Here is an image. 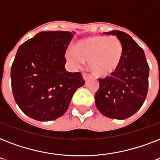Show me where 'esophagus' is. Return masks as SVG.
I'll list each match as a JSON object with an SVG mask.
<instances>
[{
  "mask_svg": "<svg viewBox=\"0 0 160 160\" xmlns=\"http://www.w3.org/2000/svg\"><path fill=\"white\" fill-rule=\"evenodd\" d=\"M90 75L89 74H87V73H83V79L85 80H87L90 78Z\"/></svg>",
  "mask_w": 160,
  "mask_h": 160,
  "instance_id": "obj_1",
  "label": "esophagus"
}]
</instances>
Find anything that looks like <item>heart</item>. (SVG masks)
Masks as SVG:
<instances>
[{
  "label": "heart",
  "instance_id": "b5f03b06",
  "mask_svg": "<svg viewBox=\"0 0 160 160\" xmlns=\"http://www.w3.org/2000/svg\"><path fill=\"white\" fill-rule=\"evenodd\" d=\"M124 48L116 36H93L79 40L75 48L65 51V58L73 67H80L85 60L98 76H106L117 70L121 63Z\"/></svg>",
  "mask_w": 160,
  "mask_h": 160
}]
</instances>
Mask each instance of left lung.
I'll list each match as a JSON object with an SVG mask.
<instances>
[{
	"label": "left lung",
	"mask_w": 160,
	"mask_h": 160,
	"mask_svg": "<svg viewBox=\"0 0 160 160\" xmlns=\"http://www.w3.org/2000/svg\"><path fill=\"white\" fill-rule=\"evenodd\" d=\"M121 41L124 54L121 63L110 76L99 79L95 93L99 111L110 119H124L132 116L144 104L149 87V67L143 49L120 31L105 32Z\"/></svg>",
	"instance_id": "left-lung-1"
}]
</instances>
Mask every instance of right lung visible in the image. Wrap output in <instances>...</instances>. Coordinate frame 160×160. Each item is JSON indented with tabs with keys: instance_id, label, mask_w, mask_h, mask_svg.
Masks as SVG:
<instances>
[{
	"instance_id": "obj_1",
	"label": "right lung",
	"mask_w": 160,
	"mask_h": 160,
	"mask_svg": "<svg viewBox=\"0 0 160 160\" xmlns=\"http://www.w3.org/2000/svg\"><path fill=\"white\" fill-rule=\"evenodd\" d=\"M73 33L42 31L16 52L11 70V89L20 109L32 119L50 121L62 116L75 90L85 84L81 73L65 69V51Z\"/></svg>"
}]
</instances>
